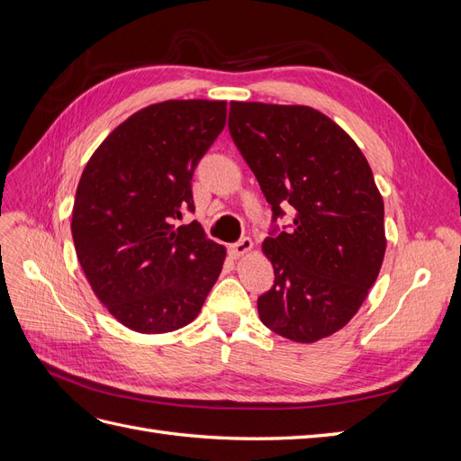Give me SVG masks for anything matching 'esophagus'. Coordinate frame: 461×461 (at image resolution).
I'll list each match as a JSON object with an SVG mask.
<instances>
[{"mask_svg":"<svg viewBox=\"0 0 461 461\" xmlns=\"http://www.w3.org/2000/svg\"><path fill=\"white\" fill-rule=\"evenodd\" d=\"M252 248H254V242H252V240H249V239H240L239 242L232 244L229 249H230V256L236 259V258L246 256Z\"/></svg>","mask_w":461,"mask_h":461,"instance_id":"esophagus-1","label":"esophagus"}]
</instances>
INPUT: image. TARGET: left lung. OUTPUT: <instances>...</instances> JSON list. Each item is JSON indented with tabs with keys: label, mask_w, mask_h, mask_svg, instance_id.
I'll return each instance as SVG.
<instances>
[{
	"label": "left lung",
	"mask_w": 461,
	"mask_h": 461,
	"mask_svg": "<svg viewBox=\"0 0 461 461\" xmlns=\"http://www.w3.org/2000/svg\"><path fill=\"white\" fill-rule=\"evenodd\" d=\"M229 132L256 175L273 221L263 240L275 283L258 298L261 323L294 342L340 330L379 276L384 203L371 167L337 122L308 105L230 102Z\"/></svg>",
	"instance_id": "obj_1"
}]
</instances>
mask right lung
<instances>
[{
    "mask_svg": "<svg viewBox=\"0 0 461 461\" xmlns=\"http://www.w3.org/2000/svg\"><path fill=\"white\" fill-rule=\"evenodd\" d=\"M227 102L169 100L136 111L82 171L71 232L94 294L119 323L171 332L198 317L225 261L194 212V169L225 129Z\"/></svg>",
    "mask_w": 461,
    "mask_h": 461,
    "instance_id": "right-lung-1",
    "label": "right lung"
}]
</instances>
